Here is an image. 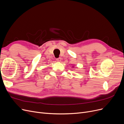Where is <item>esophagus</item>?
Returning <instances> with one entry per match:
<instances>
[{
    "mask_svg": "<svg viewBox=\"0 0 124 124\" xmlns=\"http://www.w3.org/2000/svg\"><path fill=\"white\" fill-rule=\"evenodd\" d=\"M56 60H57L58 62H60V61H61V60H62V58L59 57V58H57V59H56Z\"/></svg>",
    "mask_w": 124,
    "mask_h": 124,
    "instance_id": "34e87169",
    "label": "esophagus"
}]
</instances>
